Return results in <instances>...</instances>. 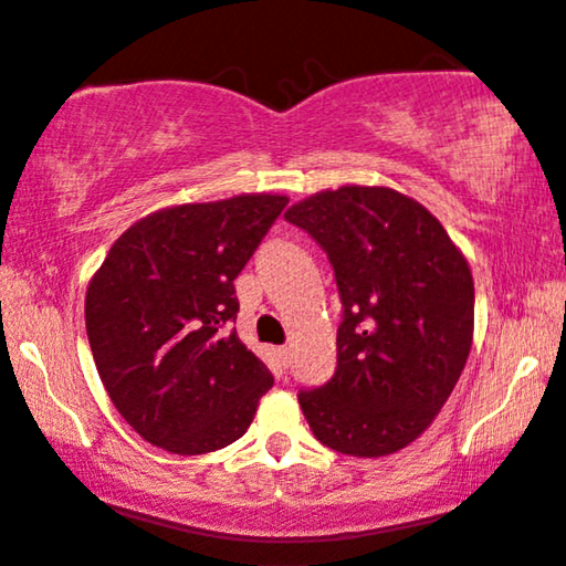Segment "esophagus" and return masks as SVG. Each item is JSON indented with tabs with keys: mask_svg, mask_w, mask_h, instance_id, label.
<instances>
[{
	"mask_svg": "<svg viewBox=\"0 0 566 566\" xmlns=\"http://www.w3.org/2000/svg\"><path fill=\"white\" fill-rule=\"evenodd\" d=\"M275 355H277V359H281L283 367H289V363H291V347H277Z\"/></svg>",
	"mask_w": 566,
	"mask_h": 566,
	"instance_id": "esophagus-1",
	"label": "esophagus"
}]
</instances>
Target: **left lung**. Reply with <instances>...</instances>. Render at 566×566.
<instances>
[{"label":"left lung","instance_id":"obj_1","mask_svg":"<svg viewBox=\"0 0 566 566\" xmlns=\"http://www.w3.org/2000/svg\"><path fill=\"white\" fill-rule=\"evenodd\" d=\"M322 244L344 306L337 373L298 403L349 457L413 444L452 396L474 334V283L437 217L388 186H339L285 211Z\"/></svg>","mask_w":566,"mask_h":566}]
</instances>
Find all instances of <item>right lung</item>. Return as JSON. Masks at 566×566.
Instances as JSON below:
<instances>
[{"label": "right lung", "instance_id": "right-lung-1", "mask_svg": "<svg viewBox=\"0 0 566 566\" xmlns=\"http://www.w3.org/2000/svg\"><path fill=\"white\" fill-rule=\"evenodd\" d=\"M289 196L240 193L153 211L122 232L86 289V334L112 403L170 454L224 449L273 375L224 326L234 277Z\"/></svg>", "mask_w": 566, "mask_h": 566}]
</instances>
